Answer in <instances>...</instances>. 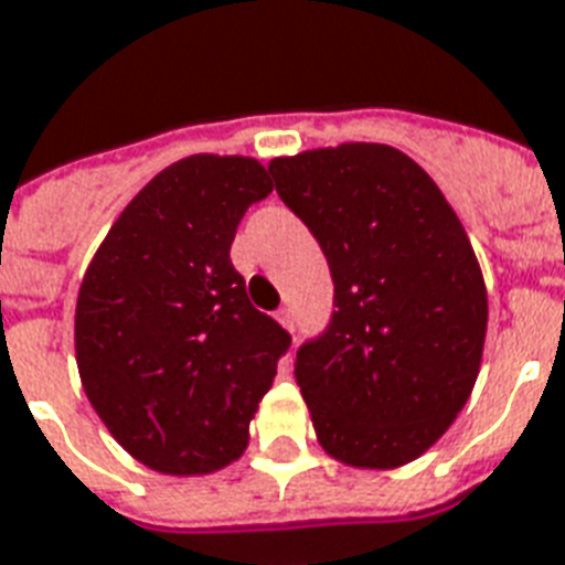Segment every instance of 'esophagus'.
<instances>
[{
    "label": "esophagus",
    "mask_w": 565,
    "mask_h": 565,
    "mask_svg": "<svg viewBox=\"0 0 565 565\" xmlns=\"http://www.w3.org/2000/svg\"><path fill=\"white\" fill-rule=\"evenodd\" d=\"M277 320L286 329H295V311H291V309H279L277 311Z\"/></svg>",
    "instance_id": "esophagus-1"
}]
</instances>
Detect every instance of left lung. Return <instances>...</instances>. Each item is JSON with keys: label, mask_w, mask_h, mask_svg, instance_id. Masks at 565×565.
Segmentation results:
<instances>
[{"label": "left lung", "mask_w": 565, "mask_h": 565, "mask_svg": "<svg viewBox=\"0 0 565 565\" xmlns=\"http://www.w3.org/2000/svg\"><path fill=\"white\" fill-rule=\"evenodd\" d=\"M268 171L335 286L327 329L295 361L320 446L350 467H403L452 426L481 364L487 291L461 221L391 146L318 148Z\"/></svg>", "instance_id": "8db88e82"}]
</instances>
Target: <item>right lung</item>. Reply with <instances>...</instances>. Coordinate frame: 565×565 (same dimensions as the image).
<instances>
[{"mask_svg": "<svg viewBox=\"0 0 565 565\" xmlns=\"http://www.w3.org/2000/svg\"><path fill=\"white\" fill-rule=\"evenodd\" d=\"M270 189L250 157L174 162L125 206L84 274L81 382L110 435L157 472L236 461L291 347L230 262L238 221Z\"/></svg>", "mask_w": 565, "mask_h": 565, "instance_id": "obj_1", "label": "right lung"}]
</instances>
